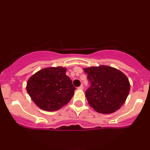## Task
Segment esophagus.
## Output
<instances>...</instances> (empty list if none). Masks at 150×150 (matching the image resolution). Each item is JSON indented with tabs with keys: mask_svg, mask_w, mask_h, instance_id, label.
<instances>
[{
	"mask_svg": "<svg viewBox=\"0 0 150 150\" xmlns=\"http://www.w3.org/2000/svg\"><path fill=\"white\" fill-rule=\"evenodd\" d=\"M83 88H84L83 85H80V87H77V89H80V90H82V89H83Z\"/></svg>",
	"mask_w": 150,
	"mask_h": 150,
	"instance_id": "34e87169",
	"label": "esophagus"
}]
</instances>
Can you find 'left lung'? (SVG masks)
<instances>
[{
    "label": "left lung",
    "mask_w": 150,
    "mask_h": 150,
    "mask_svg": "<svg viewBox=\"0 0 150 150\" xmlns=\"http://www.w3.org/2000/svg\"><path fill=\"white\" fill-rule=\"evenodd\" d=\"M84 70L90 84L85 96L91 107L106 114L119 109L130 92V82L125 74L107 65L90 67Z\"/></svg>",
    "instance_id": "obj_1"
}]
</instances>
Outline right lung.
Wrapping results in <instances>:
<instances>
[{"label": "right lung", "instance_id": "add662e5", "mask_svg": "<svg viewBox=\"0 0 150 150\" xmlns=\"http://www.w3.org/2000/svg\"><path fill=\"white\" fill-rule=\"evenodd\" d=\"M63 67L46 68L29 79L27 91L36 105L47 111L60 109L70 101L76 89Z\"/></svg>", "mask_w": 150, "mask_h": 150}]
</instances>
